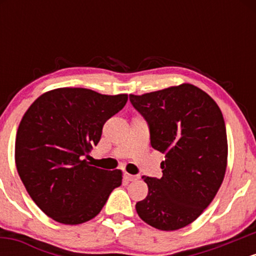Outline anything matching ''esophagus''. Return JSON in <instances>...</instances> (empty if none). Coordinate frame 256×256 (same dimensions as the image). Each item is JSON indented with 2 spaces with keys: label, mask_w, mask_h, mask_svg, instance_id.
I'll return each mask as SVG.
<instances>
[{
  "label": "esophagus",
  "mask_w": 256,
  "mask_h": 256,
  "mask_svg": "<svg viewBox=\"0 0 256 256\" xmlns=\"http://www.w3.org/2000/svg\"><path fill=\"white\" fill-rule=\"evenodd\" d=\"M124 178H125L126 180H128V182H134V180H137V179H138L137 176L130 174V173H125V174H124Z\"/></svg>",
  "instance_id": "1"
}]
</instances>
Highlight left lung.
Returning a JSON list of instances; mask_svg holds the SVG:
<instances>
[{
	"mask_svg": "<svg viewBox=\"0 0 256 256\" xmlns=\"http://www.w3.org/2000/svg\"><path fill=\"white\" fill-rule=\"evenodd\" d=\"M130 101L148 122L152 146L165 154L162 177H142L148 195L136 210L152 228L178 230L201 216L224 180L228 137L222 110L189 83L130 95Z\"/></svg>",
	"mask_w": 256,
	"mask_h": 256,
	"instance_id": "obj_1",
	"label": "left lung"
}]
</instances>
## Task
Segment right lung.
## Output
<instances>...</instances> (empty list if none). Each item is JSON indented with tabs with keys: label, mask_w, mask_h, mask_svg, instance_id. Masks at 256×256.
Wrapping results in <instances>:
<instances>
[{
	"label": "right lung",
	"mask_w": 256,
	"mask_h": 256,
	"mask_svg": "<svg viewBox=\"0 0 256 256\" xmlns=\"http://www.w3.org/2000/svg\"><path fill=\"white\" fill-rule=\"evenodd\" d=\"M126 102V94L58 88L26 110L16 138V170L34 204L55 222H89L122 185L120 170L90 166L84 156L98 143L104 122Z\"/></svg>",
	"instance_id": "1"
}]
</instances>
